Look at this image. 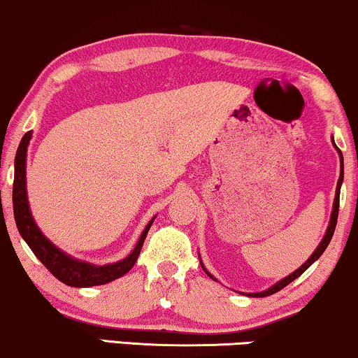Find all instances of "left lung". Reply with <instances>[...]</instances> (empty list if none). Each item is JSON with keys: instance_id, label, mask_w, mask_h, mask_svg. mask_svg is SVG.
<instances>
[{"instance_id": "obj_1", "label": "left lung", "mask_w": 358, "mask_h": 358, "mask_svg": "<svg viewBox=\"0 0 358 358\" xmlns=\"http://www.w3.org/2000/svg\"><path fill=\"white\" fill-rule=\"evenodd\" d=\"M332 143H334V140H332ZM336 145V143H334ZM339 155H341V178H339V180H337V189H336V200H334V210H332V215H331V222H329V227H327V231H326V234H324V238H322V241L320 243V246L316 248V251L313 252V256L308 259V261L303 264V266L300 267V268H296L295 272L293 273H290V275L288 277H285L283 278V280H280V282H277L275 285L273 287H271L268 288V290H266V292H261V293H249V296H257V298H261V296H268V295H273V293H277V292H280L282 288H285L288 283H292L293 280H295V278H298L301 275L303 272L306 271L308 267L311 266L313 262L316 261L317 257L321 256L322 252L326 251V248H327V244L331 243V238H332V234H334V229H336V223H337V215H339V195H341V184H342V179H344V159H342V153H341V150H339ZM207 272V271H205ZM208 273V272H207ZM208 277H212L208 273ZM213 280H215V277H212Z\"/></svg>"}]
</instances>
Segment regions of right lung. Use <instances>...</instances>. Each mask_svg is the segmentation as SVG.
<instances>
[{
  "label": "right lung",
  "mask_w": 358,
  "mask_h": 358,
  "mask_svg": "<svg viewBox=\"0 0 358 358\" xmlns=\"http://www.w3.org/2000/svg\"><path fill=\"white\" fill-rule=\"evenodd\" d=\"M32 131H27L22 136L21 143H19L16 159H14V184H13V208H14V220H16V227L24 238V241L29 244L32 252L36 254L38 261L48 268V272L58 280L70 287H92V285H104L107 282L115 280L122 275H125L131 267L135 266L136 259L140 256L141 246L148 234V229L153 223V220L146 224V228L141 233L138 244L131 251L129 257L124 261L109 264V266H91V264L76 261V259L68 257L65 252L57 249L48 239L41 233L34 222L31 210L27 203L26 194V153L27 145L31 140Z\"/></svg>",
  "instance_id": "right-lung-1"
}]
</instances>
